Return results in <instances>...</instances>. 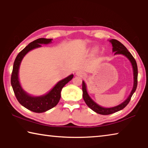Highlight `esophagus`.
Wrapping results in <instances>:
<instances>
[{
  "label": "esophagus",
  "instance_id": "esophagus-1",
  "mask_svg": "<svg viewBox=\"0 0 148 148\" xmlns=\"http://www.w3.org/2000/svg\"><path fill=\"white\" fill-rule=\"evenodd\" d=\"M76 75L77 76H80V77H84L85 76V73L83 71H79L76 72Z\"/></svg>",
  "mask_w": 148,
  "mask_h": 148
}]
</instances>
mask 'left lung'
<instances>
[{
  "label": "left lung",
  "instance_id": "obj_1",
  "mask_svg": "<svg viewBox=\"0 0 148 148\" xmlns=\"http://www.w3.org/2000/svg\"><path fill=\"white\" fill-rule=\"evenodd\" d=\"M110 42H111L112 44V46H113L112 51H113V52H115L114 53L115 55H117V54L123 55V56H125L130 61H131L132 66V69H133L134 84H133V87H132V89L131 92V94L129 95L128 98L125 100L123 102H122L121 104H120L119 105H118V106H116L115 107L104 108L99 106V104H97L96 102L92 101L91 97H90L89 95H88V92L87 91V87H86V84H85L84 81L82 82L83 98L85 102H86L87 106H88L91 110H93L94 112H95L97 114H99L101 115L112 114L115 113V112H118L122 109H123L124 108L129 104L130 101H131V99L132 96V95H133L135 91H136V87H137V84H138V67H137L136 62L135 61L133 56H132L131 53L128 51V49L125 47L124 45L122 44L121 42H119L118 40H115V39H112L110 40Z\"/></svg>",
  "mask_w": 148,
  "mask_h": 148
}]
</instances>
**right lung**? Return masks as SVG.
Segmentation results:
<instances>
[{
  "label": "right lung",
  "instance_id": "add662e5",
  "mask_svg": "<svg viewBox=\"0 0 148 148\" xmlns=\"http://www.w3.org/2000/svg\"><path fill=\"white\" fill-rule=\"evenodd\" d=\"M52 39L38 38L32 42L17 55L14 62L11 76V84L17 101L27 109L36 113H42L51 109L58 104L61 99V91L65 85L72 79L71 74L66 78L59 81L49 92L40 97H33L22 89L19 80V69L21 62L25 56L31 50L41 47V44H47L51 42Z\"/></svg>",
  "mask_w": 148,
  "mask_h": 148
}]
</instances>
